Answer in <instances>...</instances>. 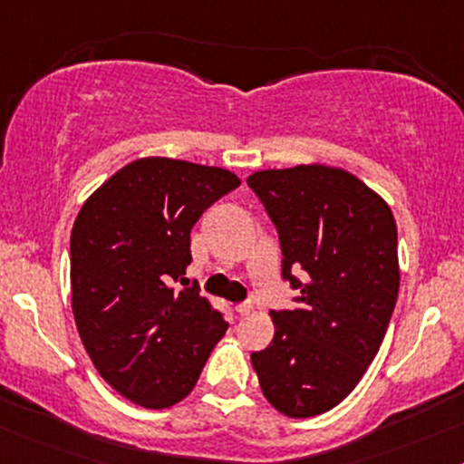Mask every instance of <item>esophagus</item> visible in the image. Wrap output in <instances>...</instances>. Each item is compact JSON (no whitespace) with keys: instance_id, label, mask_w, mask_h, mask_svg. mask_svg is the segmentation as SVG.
Returning a JSON list of instances; mask_svg holds the SVG:
<instances>
[{"instance_id":"1","label":"esophagus","mask_w":464,"mask_h":464,"mask_svg":"<svg viewBox=\"0 0 464 464\" xmlns=\"http://www.w3.org/2000/svg\"><path fill=\"white\" fill-rule=\"evenodd\" d=\"M236 313L240 314V317H248V314H253V304H237Z\"/></svg>"}]
</instances>
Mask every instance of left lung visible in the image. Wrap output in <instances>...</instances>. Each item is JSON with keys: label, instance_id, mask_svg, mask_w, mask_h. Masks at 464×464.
<instances>
[{"label": "left lung", "instance_id": "8db88e82", "mask_svg": "<svg viewBox=\"0 0 464 464\" xmlns=\"http://www.w3.org/2000/svg\"><path fill=\"white\" fill-rule=\"evenodd\" d=\"M246 182L277 227L284 279L302 293L299 308L273 310L275 337L251 363L275 410L310 419L339 405L379 353L399 297L396 222L339 167L264 169Z\"/></svg>", "mask_w": 464, "mask_h": 464}]
</instances>
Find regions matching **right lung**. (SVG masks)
Listing matches in <instances>:
<instances>
[{
  "label": "right lung",
  "mask_w": 464,
  "mask_h": 464,
  "mask_svg": "<svg viewBox=\"0 0 464 464\" xmlns=\"http://www.w3.org/2000/svg\"><path fill=\"white\" fill-rule=\"evenodd\" d=\"M240 187L222 167L150 156L108 178L70 237L72 313L99 374L131 403L165 410L196 385L228 324L182 277L191 228ZM181 279L185 289L170 284Z\"/></svg>",
  "instance_id": "obj_1"
}]
</instances>
